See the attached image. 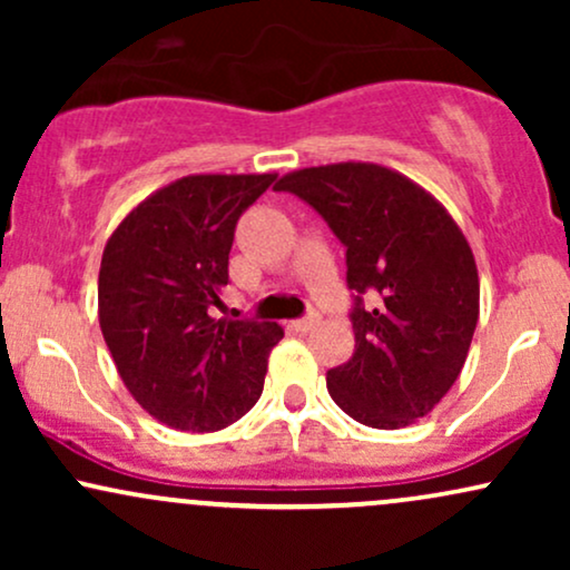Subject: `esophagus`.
<instances>
[{
  "label": "esophagus",
  "instance_id": "obj_1",
  "mask_svg": "<svg viewBox=\"0 0 570 570\" xmlns=\"http://www.w3.org/2000/svg\"><path fill=\"white\" fill-rule=\"evenodd\" d=\"M318 322H322V318H318V313H311V316H305V318H299V322H294L292 326L297 332H307V330H313V326H316Z\"/></svg>",
  "mask_w": 570,
  "mask_h": 570
}]
</instances>
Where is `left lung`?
I'll return each mask as SVG.
<instances>
[{
    "label": "left lung",
    "instance_id": "8db88e82",
    "mask_svg": "<svg viewBox=\"0 0 570 570\" xmlns=\"http://www.w3.org/2000/svg\"><path fill=\"white\" fill-rule=\"evenodd\" d=\"M273 189L311 203L345 244L356 351L326 372L330 396L372 429L421 421L461 375L480 318L466 235L434 195L377 163L299 168ZM364 291L382 297L375 308Z\"/></svg>",
    "mask_w": 570,
    "mask_h": 570
}]
</instances>
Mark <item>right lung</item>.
<instances>
[{"mask_svg": "<svg viewBox=\"0 0 570 570\" xmlns=\"http://www.w3.org/2000/svg\"><path fill=\"white\" fill-rule=\"evenodd\" d=\"M276 174H189L155 189L104 246L98 324L130 396L155 421L206 434L263 394L276 322L212 316L235 225Z\"/></svg>", "mask_w": 570, "mask_h": 570, "instance_id": "add662e5", "label": "right lung"}]
</instances>
